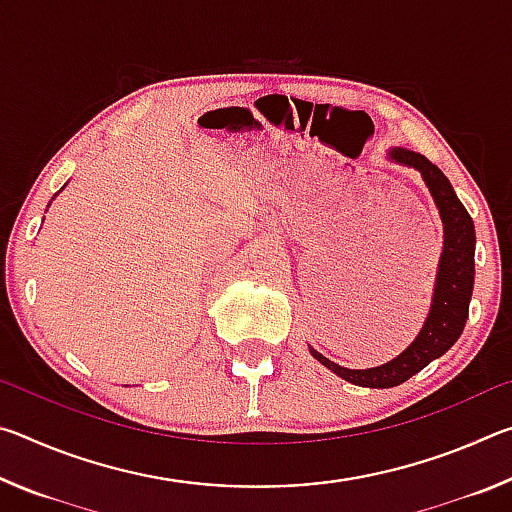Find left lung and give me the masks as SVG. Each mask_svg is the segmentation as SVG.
<instances>
[{
	"label": "left lung",
	"instance_id": "obj_1",
	"mask_svg": "<svg viewBox=\"0 0 512 512\" xmlns=\"http://www.w3.org/2000/svg\"><path fill=\"white\" fill-rule=\"evenodd\" d=\"M388 158L422 173L424 185L429 187L433 203H436L440 219H443L445 241L427 320H424L420 334L415 336L409 348L397 354L393 361L377 368L350 370L329 361L309 345L311 357L332 370L334 375L350 381V384L366 388H391L402 384V381L413 377L415 372L429 366L433 359L443 357L463 332L474 289V223L463 203L458 201L452 183H449L445 173L436 164H431L424 155L415 151L391 149Z\"/></svg>",
	"mask_w": 512,
	"mask_h": 512
}]
</instances>
